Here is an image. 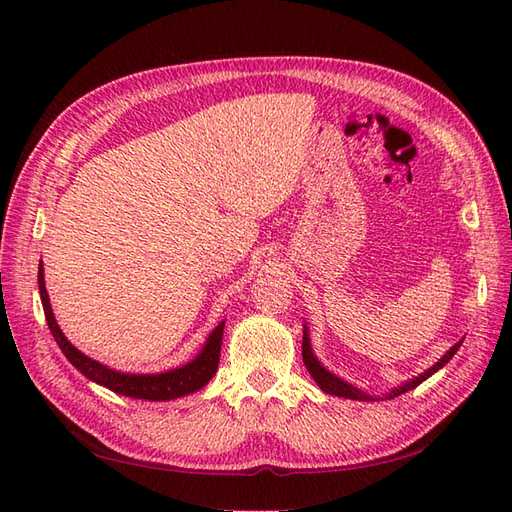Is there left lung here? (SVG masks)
<instances>
[{"label":"left lung","mask_w":512,"mask_h":512,"mask_svg":"<svg viewBox=\"0 0 512 512\" xmlns=\"http://www.w3.org/2000/svg\"><path fill=\"white\" fill-rule=\"evenodd\" d=\"M461 342H463V339H461ZM461 342H459V344H455L451 350H448V352L442 356V359H440L436 365L429 367V369L425 371V374H421V376H418V378H412V380L404 382V384H401V386H397V389H393L389 395H386V399H393V397H399L401 393H408V391L416 389V386L421 384V382H425L429 376L436 374V371H438L440 367H444L448 361L453 359V354L459 350ZM303 363H305L307 371H309V374H312V378L318 382V386H320V389H322L324 393H329V395H337V397H346V399H359V401H376V399L371 397V395H367V393L359 391V389H356V386H352V384L344 382L342 378L333 376L329 369H324V367L320 365V361L316 359L314 352H312V346H309V335H307V327H305V331H303Z\"/></svg>","instance_id":"8db88e82"}]
</instances>
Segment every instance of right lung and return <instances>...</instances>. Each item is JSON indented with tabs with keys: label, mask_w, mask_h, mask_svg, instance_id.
<instances>
[{
	"label": "right lung",
	"mask_w": 512,
	"mask_h": 512,
	"mask_svg": "<svg viewBox=\"0 0 512 512\" xmlns=\"http://www.w3.org/2000/svg\"><path fill=\"white\" fill-rule=\"evenodd\" d=\"M38 288H40V299H42L46 322H49V329L61 352L66 354V359L79 369L85 378H89L91 382H96L100 386H106V389H111L113 393L134 397V399H147V401H168V399H177L203 389V386L213 378L215 371H218L224 322H220L218 327L213 329L207 344L198 352L196 359L185 363L183 367L162 371V374H121V371L108 369L106 365L89 359L87 354H83L79 348H74L66 339V335L61 333L59 324L55 322V316H53L49 294H46V288H44L42 262L38 267Z\"/></svg>",
	"instance_id": "right-lung-1"
}]
</instances>
